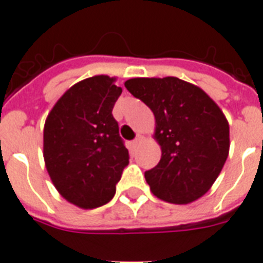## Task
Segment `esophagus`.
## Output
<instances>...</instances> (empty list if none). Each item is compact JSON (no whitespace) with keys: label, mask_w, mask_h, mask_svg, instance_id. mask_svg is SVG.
<instances>
[{"label":"esophagus","mask_w":263,"mask_h":263,"mask_svg":"<svg viewBox=\"0 0 263 263\" xmlns=\"http://www.w3.org/2000/svg\"><path fill=\"white\" fill-rule=\"evenodd\" d=\"M142 140H144V137H142V136H137L136 140L133 141V146H134V147L138 146V145H140L141 142H142Z\"/></svg>","instance_id":"34e87169"}]
</instances>
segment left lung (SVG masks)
I'll use <instances>...</instances> for the list:
<instances>
[{
  "mask_svg": "<svg viewBox=\"0 0 263 263\" xmlns=\"http://www.w3.org/2000/svg\"><path fill=\"white\" fill-rule=\"evenodd\" d=\"M125 87L155 114L161 160L145 172L153 195L188 204L207 194L230 151V126L220 107L200 87L175 77L133 78Z\"/></svg>",
  "mask_w": 263,
  "mask_h": 263,
  "instance_id": "left-lung-1",
  "label": "left lung"
}]
</instances>
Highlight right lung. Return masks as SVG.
Masks as SVG:
<instances>
[{"mask_svg": "<svg viewBox=\"0 0 263 263\" xmlns=\"http://www.w3.org/2000/svg\"><path fill=\"white\" fill-rule=\"evenodd\" d=\"M121 92L116 78H87L68 88L45 119V168L59 194L84 210L111 200L129 164L111 114Z\"/></svg>", "mask_w": 263, "mask_h": 263, "instance_id": "1", "label": "right lung"}]
</instances>
